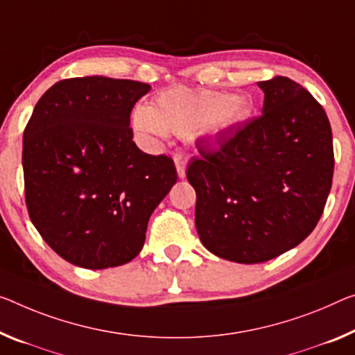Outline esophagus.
<instances>
[{
    "label": "esophagus",
    "mask_w": 355,
    "mask_h": 355,
    "mask_svg": "<svg viewBox=\"0 0 355 355\" xmlns=\"http://www.w3.org/2000/svg\"><path fill=\"white\" fill-rule=\"evenodd\" d=\"M174 163H176V170H178V176L184 179L185 176V166H187V157H184L182 154H176L174 155Z\"/></svg>",
    "instance_id": "esophagus-1"
}]
</instances>
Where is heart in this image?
I'll return each mask as SVG.
<instances>
[{
    "label": "heart",
    "mask_w": 355,
    "mask_h": 355,
    "mask_svg": "<svg viewBox=\"0 0 355 355\" xmlns=\"http://www.w3.org/2000/svg\"><path fill=\"white\" fill-rule=\"evenodd\" d=\"M248 107V101L241 96L228 98L219 92L173 87L157 96L154 107L136 106L132 123L144 139L163 138L166 132L198 138L233 127L244 117Z\"/></svg>",
    "instance_id": "obj_1"
}]
</instances>
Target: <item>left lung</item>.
Returning a JSON list of instances; mask_svg holds the SVG:
<instances>
[{
    "label": "left lung",
    "mask_w": 355,
    "mask_h": 355,
    "mask_svg": "<svg viewBox=\"0 0 355 355\" xmlns=\"http://www.w3.org/2000/svg\"><path fill=\"white\" fill-rule=\"evenodd\" d=\"M261 116L187 166L196 192L195 225L203 246L236 263H261L314 230L334 178V139L324 107L302 85L261 80Z\"/></svg>",
    "instance_id": "obj_1"
}]
</instances>
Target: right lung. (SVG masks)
Instances as JSON below:
<instances>
[{
  "mask_svg": "<svg viewBox=\"0 0 355 355\" xmlns=\"http://www.w3.org/2000/svg\"><path fill=\"white\" fill-rule=\"evenodd\" d=\"M149 84L64 79L36 103L24 132L30 219L60 257L87 270L128 263L149 217L178 181L174 162L133 143L130 114Z\"/></svg>",
  "mask_w": 355,
  "mask_h": 355,
  "instance_id": "obj_1",
  "label": "right lung"
}]
</instances>
